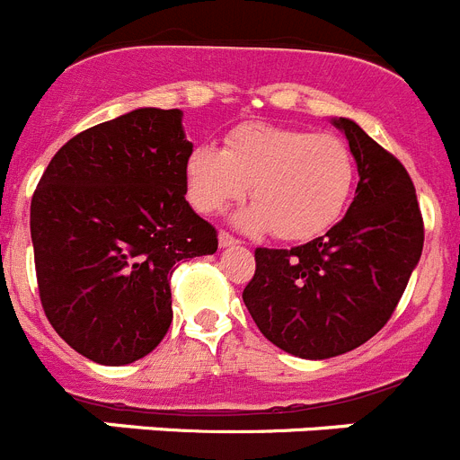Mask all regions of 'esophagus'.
<instances>
[{
    "label": "esophagus",
    "instance_id": "1",
    "mask_svg": "<svg viewBox=\"0 0 460 460\" xmlns=\"http://www.w3.org/2000/svg\"><path fill=\"white\" fill-rule=\"evenodd\" d=\"M218 243H221L223 249H226V246H237L239 239L233 237V234L227 233V230H221V233H218Z\"/></svg>",
    "mask_w": 460,
    "mask_h": 460
}]
</instances>
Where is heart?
I'll list each match as a JSON object with an SVG mask.
<instances>
[{
  "instance_id": "b5f03b06",
  "label": "heart",
  "mask_w": 460,
  "mask_h": 460,
  "mask_svg": "<svg viewBox=\"0 0 460 460\" xmlns=\"http://www.w3.org/2000/svg\"><path fill=\"white\" fill-rule=\"evenodd\" d=\"M355 184L350 145L334 133L262 121L234 126L223 149L200 145L186 158V193L202 214H217L246 189L253 205L239 214L249 230L308 239L341 217Z\"/></svg>"
}]
</instances>
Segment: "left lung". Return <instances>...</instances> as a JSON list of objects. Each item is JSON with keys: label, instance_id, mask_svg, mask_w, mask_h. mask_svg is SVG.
Returning a JSON list of instances; mask_svg holds the SVG:
<instances>
[{"label": "left lung", "instance_id": "left-lung-1", "mask_svg": "<svg viewBox=\"0 0 460 460\" xmlns=\"http://www.w3.org/2000/svg\"><path fill=\"white\" fill-rule=\"evenodd\" d=\"M359 170L350 209L295 249H255L243 304L258 329L302 359L343 355L376 336L424 249V218L403 164L355 121L334 119Z\"/></svg>", "mask_w": 460, "mask_h": 460}]
</instances>
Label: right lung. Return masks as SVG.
Segmentation results:
<instances>
[{"instance_id":"obj_1","label":"right lung","mask_w":460,"mask_h":460,"mask_svg":"<svg viewBox=\"0 0 460 460\" xmlns=\"http://www.w3.org/2000/svg\"><path fill=\"white\" fill-rule=\"evenodd\" d=\"M190 152L180 110H133L71 137L31 195L40 306L96 364L149 355L172 323L174 267L217 253L184 198Z\"/></svg>"}]
</instances>
